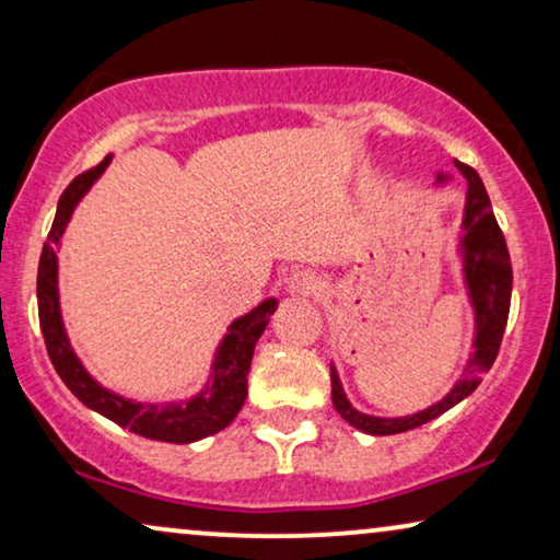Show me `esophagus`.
Returning <instances> with one entry per match:
<instances>
[{
    "label": "esophagus",
    "instance_id": "34e87169",
    "mask_svg": "<svg viewBox=\"0 0 560 560\" xmlns=\"http://www.w3.org/2000/svg\"><path fill=\"white\" fill-rule=\"evenodd\" d=\"M320 290V280L308 270H298L285 280V293L293 298H308Z\"/></svg>",
    "mask_w": 560,
    "mask_h": 560
}]
</instances>
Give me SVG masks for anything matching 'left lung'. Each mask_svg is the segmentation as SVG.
Listing matches in <instances>:
<instances>
[{
    "instance_id": "obj_1",
    "label": "left lung",
    "mask_w": 560,
    "mask_h": 560,
    "mask_svg": "<svg viewBox=\"0 0 560 560\" xmlns=\"http://www.w3.org/2000/svg\"><path fill=\"white\" fill-rule=\"evenodd\" d=\"M456 171L466 178V198H464V217L456 234V255L462 262V280L466 298H469L471 316H474V351L466 359L462 374L454 382V387L441 397L439 402L428 408L410 412V416H370V412L357 410L343 393L339 372L331 364V400L339 416L354 425L357 431L370 435H393L428 423V420L443 416V412L466 400L474 389L479 387L481 374L492 370L497 351H500L504 326H508L510 298H512V265L510 252L504 244V236L497 224L492 203H489L487 188L477 171L469 165L454 160ZM448 173H435V186L448 183Z\"/></svg>"
}]
</instances>
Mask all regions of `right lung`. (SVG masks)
<instances>
[{"mask_svg":"<svg viewBox=\"0 0 560 560\" xmlns=\"http://www.w3.org/2000/svg\"><path fill=\"white\" fill-rule=\"evenodd\" d=\"M114 155H106L102 163L91 171L81 173L79 178L68 183L58 201L56 219H52L48 242L43 244L40 267H37V311H40V328L45 347H48L50 362L66 382V387L86 405L96 410L98 416L109 418L112 423L142 435V439L165 441V443H194L206 435H213L232 423L236 412L242 410L247 400V372L252 364V354L259 336L265 334L270 316L278 308V298H265L249 313L234 318L229 324L226 334L221 336L209 380L196 395L186 400H165V402H140L132 397H125L114 389L104 387L71 347V339L66 334L63 313H60L58 295V249L63 242V234L71 221L75 206L89 194L91 186L102 178L109 167Z\"/></svg>","mask_w":560,"mask_h":560,"instance_id":"add662e5","label":"right lung"}]
</instances>
